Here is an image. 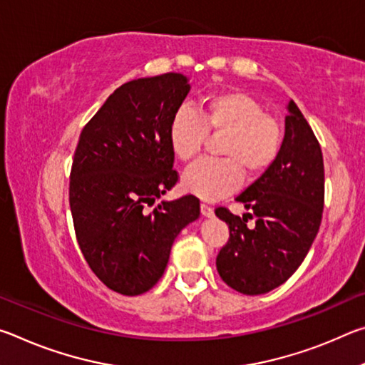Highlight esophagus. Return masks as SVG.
Returning a JSON list of instances; mask_svg holds the SVG:
<instances>
[{"label": "esophagus", "mask_w": 365, "mask_h": 365, "mask_svg": "<svg viewBox=\"0 0 365 365\" xmlns=\"http://www.w3.org/2000/svg\"><path fill=\"white\" fill-rule=\"evenodd\" d=\"M201 214L205 215V217H212L214 215V209L207 205H201Z\"/></svg>", "instance_id": "1"}]
</instances>
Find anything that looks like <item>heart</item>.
<instances>
[{
    "label": "heart",
    "mask_w": 365,
    "mask_h": 365,
    "mask_svg": "<svg viewBox=\"0 0 365 365\" xmlns=\"http://www.w3.org/2000/svg\"><path fill=\"white\" fill-rule=\"evenodd\" d=\"M206 133L224 135L219 154L224 159H202L183 174V187L201 200L214 201L233 193L243 182V172L255 178L277 159L283 128L262 104L242 91H217L201 103L200 115L178 108L170 117L168 137L174 156L188 163L200 154Z\"/></svg>",
    "instance_id": "1"
}]
</instances>
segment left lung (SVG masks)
Returning <instances> with one entry per match:
<instances>
[{"mask_svg": "<svg viewBox=\"0 0 365 365\" xmlns=\"http://www.w3.org/2000/svg\"><path fill=\"white\" fill-rule=\"evenodd\" d=\"M285 137L274 164L237 201L251 214L243 219L215 209L230 238L215 259L220 279L250 296L269 293L292 277L304 261L319 232L324 211L322 150L304 115L287 104Z\"/></svg>", "mask_w": 365, "mask_h": 365, "instance_id": "left-lung-1", "label": "left lung"}]
</instances>
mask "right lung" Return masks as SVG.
<instances>
[{
    "label": "right lung",
    "mask_w": 365,
    "mask_h": 365,
    "mask_svg": "<svg viewBox=\"0 0 365 365\" xmlns=\"http://www.w3.org/2000/svg\"><path fill=\"white\" fill-rule=\"evenodd\" d=\"M190 88L175 72L132 80L80 133L69 185L77 242L98 279L120 294L156 285L177 235L200 217L193 195L145 209L178 180L168 128Z\"/></svg>",
    "instance_id": "right-lung-1"
}]
</instances>
